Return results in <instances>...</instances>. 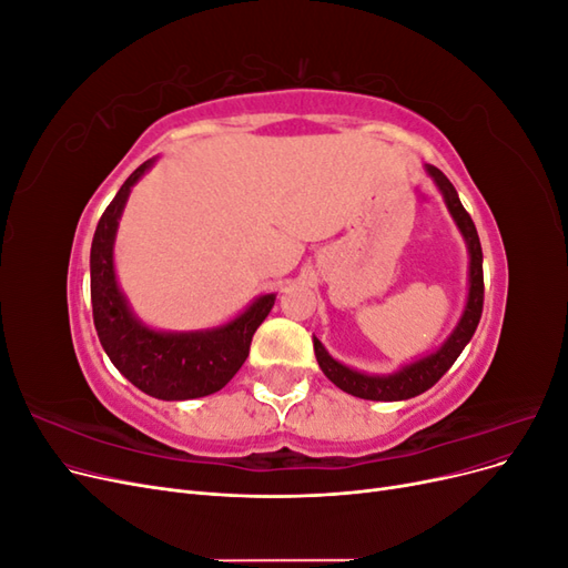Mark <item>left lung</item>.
<instances>
[{
  "mask_svg": "<svg viewBox=\"0 0 568 568\" xmlns=\"http://www.w3.org/2000/svg\"><path fill=\"white\" fill-rule=\"evenodd\" d=\"M426 173L434 178L436 186L440 189L445 205H448L455 225L459 227L464 242H467V248H469L467 305H464V313L453 329V334L436 353L426 355L422 359H415V363H409L393 374H365V372H357V369L341 365L338 359H334L329 353L324 351L320 338L313 336L315 357H317V363H320L326 379L336 384L341 390L355 395V398L393 403V400L415 398V395L428 390L445 372L453 367V363L459 357L464 346L471 341L476 326H478V320H480V313H484V251H480L474 220L467 211H464V205L455 192L453 182L445 178L438 168L426 165Z\"/></svg>",
  "mask_w": 568,
  "mask_h": 568,
  "instance_id": "left-lung-1",
  "label": "left lung"
}]
</instances>
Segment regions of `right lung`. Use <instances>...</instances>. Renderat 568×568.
<instances>
[{"label":"right lung","mask_w":568,"mask_h":568,"mask_svg":"<svg viewBox=\"0 0 568 568\" xmlns=\"http://www.w3.org/2000/svg\"><path fill=\"white\" fill-rule=\"evenodd\" d=\"M151 165L153 159L134 170L97 225L90 253L94 326L115 369L146 395L159 400L203 398L246 363L251 338L270 315L274 294L255 298L232 322L203 332H156L134 317L115 280L113 242L130 189Z\"/></svg>","instance_id":"obj_1"}]
</instances>
